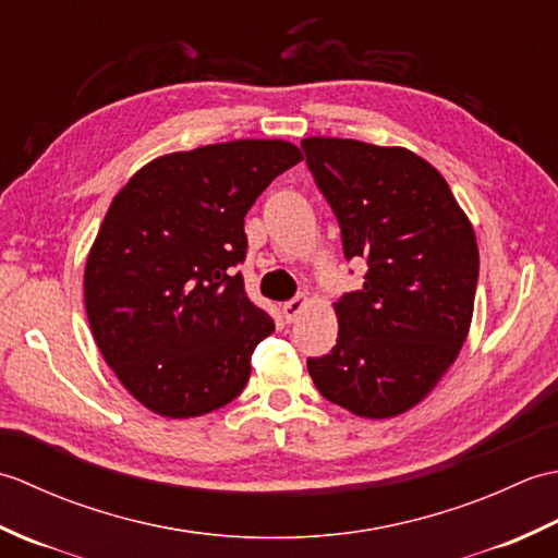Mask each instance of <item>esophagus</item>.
Segmentation results:
<instances>
[{
  "instance_id": "esophagus-1",
  "label": "esophagus",
  "mask_w": 558,
  "mask_h": 558,
  "mask_svg": "<svg viewBox=\"0 0 558 558\" xmlns=\"http://www.w3.org/2000/svg\"><path fill=\"white\" fill-rule=\"evenodd\" d=\"M306 304H310V300H306V298H294V300L282 304V316H286V322L292 324L294 318H298V316L302 314V310H304Z\"/></svg>"
}]
</instances>
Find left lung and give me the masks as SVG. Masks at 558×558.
Masks as SVG:
<instances>
[{
    "label": "left lung",
    "instance_id": "obj_1",
    "mask_svg": "<svg viewBox=\"0 0 558 558\" xmlns=\"http://www.w3.org/2000/svg\"><path fill=\"white\" fill-rule=\"evenodd\" d=\"M333 208L342 252L366 260L364 286L333 304L338 342L306 360L326 400L388 420L432 393L468 338L480 248L465 210L434 165L400 146L302 141Z\"/></svg>",
    "mask_w": 558,
    "mask_h": 558
}]
</instances>
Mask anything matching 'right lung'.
Wrapping results in <instances>:
<instances>
[{
    "instance_id": "right-lung-1",
    "label": "right lung",
    "mask_w": 558,
    "mask_h": 558,
    "mask_svg": "<svg viewBox=\"0 0 558 558\" xmlns=\"http://www.w3.org/2000/svg\"><path fill=\"white\" fill-rule=\"evenodd\" d=\"M300 160L280 138L210 144L150 160L112 198L83 300L105 362L150 412L198 417L244 390L254 348L276 330L234 272L244 216Z\"/></svg>"
}]
</instances>
